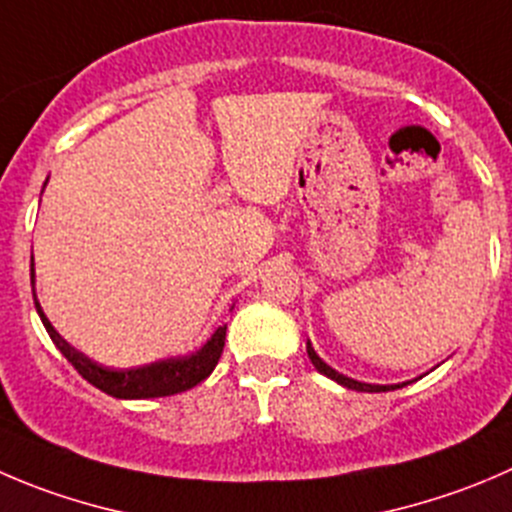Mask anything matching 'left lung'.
<instances>
[{
  "mask_svg": "<svg viewBox=\"0 0 512 512\" xmlns=\"http://www.w3.org/2000/svg\"><path fill=\"white\" fill-rule=\"evenodd\" d=\"M307 357H310V362H312V365H315L317 372H322V375H325V377L335 380L337 385H342V388L357 390V393H388V390H398V388H405V385H410V382H398V385H372V382L352 380V377H347V375H342V372L332 370V367L327 365V362L322 360L320 355H317L315 347H312L310 340H307Z\"/></svg>",
  "mask_w": 512,
  "mask_h": 512,
  "instance_id": "1",
  "label": "left lung"
}]
</instances>
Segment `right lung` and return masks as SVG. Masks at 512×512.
<instances>
[{"label": "right lung", "mask_w": 512, "mask_h": 512, "mask_svg": "<svg viewBox=\"0 0 512 512\" xmlns=\"http://www.w3.org/2000/svg\"><path fill=\"white\" fill-rule=\"evenodd\" d=\"M47 185V182H44ZM29 277H32V295H34V307H37V315L42 320V325L47 327L49 337L57 345V350L67 357L74 365V370L99 388L102 393L112 395L119 400H147V398H167V395L185 393V390L195 388L197 382H202L205 377H210V372L215 370L217 360L222 355V347H225V332L227 325L217 327L212 332L210 340L200 347V350L190 352V355L180 357H167V360L150 362V365L140 367H127V370H117V367H104L99 362L89 360L84 352H79L77 347L69 345L54 325L49 322V317L44 315L42 305L37 300V290H34V257L32 265H29Z\"/></svg>", "instance_id": "right-lung-1"}]
</instances>
